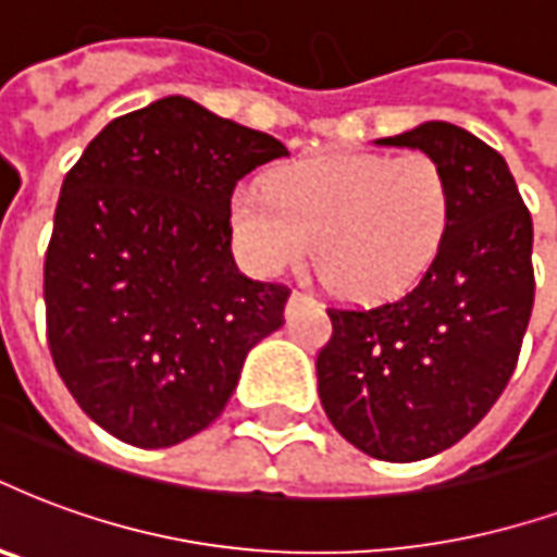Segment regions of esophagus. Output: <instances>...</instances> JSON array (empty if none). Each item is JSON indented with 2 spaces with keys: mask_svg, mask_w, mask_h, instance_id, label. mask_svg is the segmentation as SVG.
<instances>
[{
  "mask_svg": "<svg viewBox=\"0 0 557 557\" xmlns=\"http://www.w3.org/2000/svg\"><path fill=\"white\" fill-rule=\"evenodd\" d=\"M292 300H310V295L307 292H292Z\"/></svg>",
  "mask_w": 557,
  "mask_h": 557,
  "instance_id": "1",
  "label": "esophagus"
}]
</instances>
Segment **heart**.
<instances>
[{"instance_id":"obj_1","label":"heart","mask_w":557,"mask_h":557,"mask_svg":"<svg viewBox=\"0 0 557 557\" xmlns=\"http://www.w3.org/2000/svg\"><path fill=\"white\" fill-rule=\"evenodd\" d=\"M455 191L431 152H331L283 168L265 188L245 185L230 221L262 274L307 259L351 298L413 286L446 242Z\"/></svg>"}]
</instances>
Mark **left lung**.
<instances>
[{
  "label": "left lung",
  "mask_w": 557,
  "mask_h": 557,
  "mask_svg": "<svg viewBox=\"0 0 557 557\" xmlns=\"http://www.w3.org/2000/svg\"><path fill=\"white\" fill-rule=\"evenodd\" d=\"M377 144L446 168L451 224L413 289L327 307L315 369L333 428L366 455L410 463L455 446L505 393L534 307V230L505 159L472 132L431 121Z\"/></svg>",
  "instance_id": "8db88e82"
}]
</instances>
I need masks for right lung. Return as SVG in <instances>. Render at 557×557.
<instances>
[{"instance_id": "1", "label": "right lung", "mask_w": 557, "mask_h": 557, "mask_svg": "<svg viewBox=\"0 0 557 557\" xmlns=\"http://www.w3.org/2000/svg\"><path fill=\"white\" fill-rule=\"evenodd\" d=\"M289 156L185 97L129 111L61 185L44 262L47 339L76 405L111 436L168 448L215 422L292 289L233 259L238 180Z\"/></svg>"}]
</instances>
